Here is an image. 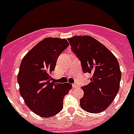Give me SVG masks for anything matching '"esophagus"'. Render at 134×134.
<instances>
[{"label": "esophagus", "mask_w": 134, "mask_h": 134, "mask_svg": "<svg viewBox=\"0 0 134 134\" xmlns=\"http://www.w3.org/2000/svg\"><path fill=\"white\" fill-rule=\"evenodd\" d=\"M72 87H73V88H77L78 87V85H76V84H73L72 85Z\"/></svg>", "instance_id": "1"}]
</instances>
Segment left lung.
Here are the masks:
<instances>
[{
    "instance_id": "1",
    "label": "left lung",
    "mask_w": 134,
    "mask_h": 134,
    "mask_svg": "<svg viewBox=\"0 0 134 134\" xmlns=\"http://www.w3.org/2000/svg\"><path fill=\"white\" fill-rule=\"evenodd\" d=\"M68 40L84 72L92 75L91 82L82 87L84 95L80 99V107L89 113H100L111 105L119 90V62L109 49L93 37L75 35Z\"/></svg>"
}]
</instances>
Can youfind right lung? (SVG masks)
Returning a JSON list of instances; mask_svg holds the SVG:
<instances>
[{"label":"right lung","mask_w":134,"mask_h":134,"mask_svg":"<svg viewBox=\"0 0 134 134\" xmlns=\"http://www.w3.org/2000/svg\"><path fill=\"white\" fill-rule=\"evenodd\" d=\"M69 46L66 39L47 37L27 53L21 61L17 81L26 105L41 118L52 117L63 109L65 95L72 85L55 83L50 74L59 55Z\"/></svg>","instance_id":"add662e5"}]
</instances>
